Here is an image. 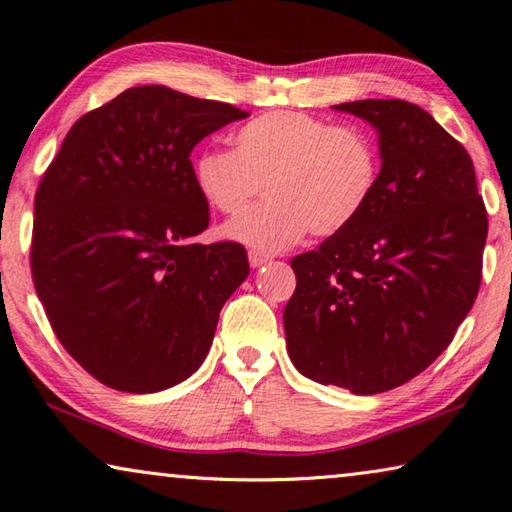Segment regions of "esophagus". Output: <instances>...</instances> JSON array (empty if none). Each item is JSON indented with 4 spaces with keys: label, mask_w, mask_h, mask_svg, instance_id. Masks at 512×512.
Instances as JSON below:
<instances>
[{
    "label": "esophagus",
    "mask_w": 512,
    "mask_h": 512,
    "mask_svg": "<svg viewBox=\"0 0 512 512\" xmlns=\"http://www.w3.org/2000/svg\"><path fill=\"white\" fill-rule=\"evenodd\" d=\"M268 259H270V255H266V253H259V250H248V264L253 268L264 266Z\"/></svg>",
    "instance_id": "1"
}]
</instances>
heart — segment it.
Instances as JSON below:
<instances>
[{
	"instance_id": "heart-1",
	"label": "heart",
	"mask_w": 512,
	"mask_h": 512,
	"mask_svg": "<svg viewBox=\"0 0 512 512\" xmlns=\"http://www.w3.org/2000/svg\"><path fill=\"white\" fill-rule=\"evenodd\" d=\"M233 151L204 149L191 178L213 211L235 215L262 189L268 198L222 226L233 242L277 253L312 231L330 237L372 202L380 156L372 136L303 112H268L239 127Z\"/></svg>"
}]
</instances>
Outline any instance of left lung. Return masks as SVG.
Masks as SVG:
<instances>
[{"mask_svg":"<svg viewBox=\"0 0 512 512\" xmlns=\"http://www.w3.org/2000/svg\"><path fill=\"white\" fill-rule=\"evenodd\" d=\"M378 132L372 202L345 231L290 262V361L321 385L389 391L447 350L482 281L488 217L473 160L422 107L398 99L334 105Z\"/></svg>","mask_w":512,"mask_h":512,"instance_id":"obj_1","label":"left lung"}]
</instances>
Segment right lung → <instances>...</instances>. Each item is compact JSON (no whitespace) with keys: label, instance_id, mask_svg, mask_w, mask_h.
Listing matches in <instances>:
<instances>
[{"label":"right lung","instance_id":"right-lung-1","mask_svg":"<svg viewBox=\"0 0 512 512\" xmlns=\"http://www.w3.org/2000/svg\"><path fill=\"white\" fill-rule=\"evenodd\" d=\"M246 116L165 85L129 88L81 116L43 173L32 281L61 345L103 385L154 394L209 354L248 257L235 242H195L209 204L189 156Z\"/></svg>","mask_w":512,"mask_h":512}]
</instances>
